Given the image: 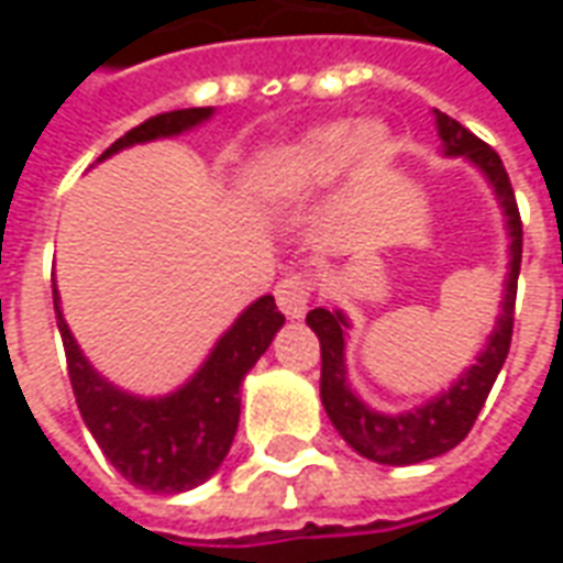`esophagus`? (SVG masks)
I'll use <instances>...</instances> for the list:
<instances>
[{
  "instance_id": "esophagus-1",
  "label": "esophagus",
  "mask_w": 563,
  "mask_h": 563,
  "mask_svg": "<svg viewBox=\"0 0 563 563\" xmlns=\"http://www.w3.org/2000/svg\"><path fill=\"white\" fill-rule=\"evenodd\" d=\"M277 305L289 319H301L307 313V305H310V295H313V274L307 271H292L286 274L280 283H277Z\"/></svg>"
}]
</instances>
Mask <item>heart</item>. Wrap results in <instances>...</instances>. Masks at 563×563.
<instances>
[{
  "instance_id": "1",
  "label": "heart",
  "mask_w": 563,
  "mask_h": 563,
  "mask_svg": "<svg viewBox=\"0 0 563 563\" xmlns=\"http://www.w3.org/2000/svg\"><path fill=\"white\" fill-rule=\"evenodd\" d=\"M389 150V139L379 126L358 129L353 123H329L280 150L265 162L256 184L268 198H301L319 186L331 184L353 153L379 159Z\"/></svg>"
}]
</instances>
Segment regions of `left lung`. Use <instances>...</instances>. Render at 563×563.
Instances as JSON below:
<instances>
[{"label":"left lung","instance_id":"obj_1","mask_svg":"<svg viewBox=\"0 0 563 563\" xmlns=\"http://www.w3.org/2000/svg\"><path fill=\"white\" fill-rule=\"evenodd\" d=\"M437 114V132L443 139L446 156H467L473 165H479L485 177L492 180L497 201L507 213L509 229V277L504 310L497 319L495 334L488 338L485 353L476 358V365L464 377L443 391L440 398L428 401L419 410L401 416H386L371 410L358 401L353 389L346 386L343 371V329L346 319L338 310L317 307L307 313V325L317 331L319 350H322V377H319V395L322 407L329 413L331 424L341 431L350 446L379 464H419V461L437 459L449 449H455L471 434L476 416L483 410L488 391L495 386L500 367L507 362L509 341H512V310H516V286H519L521 268V217L516 205V192L509 184V174L495 150L483 139H476L471 129H464L459 120L449 114Z\"/></svg>","mask_w":563,"mask_h":563}]
</instances>
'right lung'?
I'll return each instance as SVG.
<instances>
[{
	"label": "right lung",
	"mask_w": 563,
	"mask_h": 563,
	"mask_svg": "<svg viewBox=\"0 0 563 563\" xmlns=\"http://www.w3.org/2000/svg\"><path fill=\"white\" fill-rule=\"evenodd\" d=\"M208 117L210 108H184V111L150 117L141 126L129 129L123 139H117L104 150L102 159L129 144L180 135L184 129L198 126ZM54 310L66 346L71 391L90 434L96 437L104 459L114 464L120 476L156 495L186 492L213 476L222 459L229 455L238 431L241 379L256 365L258 355L268 350L277 329L286 322L274 298L262 295L222 334L208 362L184 389L159 401H144L114 389L92 371L59 313L56 286Z\"/></svg>",
	"instance_id": "right-lung-1"
}]
</instances>
